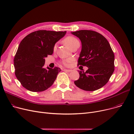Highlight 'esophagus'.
Instances as JSON below:
<instances>
[{"label":"esophagus","mask_w":134,"mask_h":134,"mask_svg":"<svg viewBox=\"0 0 134 134\" xmlns=\"http://www.w3.org/2000/svg\"><path fill=\"white\" fill-rule=\"evenodd\" d=\"M63 71H65V72H71L72 71V69H63Z\"/></svg>","instance_id":"34e87169"}]
</instances>
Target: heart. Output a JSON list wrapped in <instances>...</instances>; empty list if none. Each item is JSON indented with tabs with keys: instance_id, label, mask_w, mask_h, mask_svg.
Listing matches in <instances>:
<instances>
[{
	"instance_id": "b5f03b06",
	"label": "heart",
	"mask_w": 134,
	"mask_h": 134,
	"mask_svg": "<svg viewBox=\"0 0 134 134\" xmlns=\"http://www.w3.org/2000/svg\"><path fill=\"white\" fill-rule=\"evenodd\" d=\"M63 42H64V43L66 45H67L68 47H69L70 48H71L73 45H74L76 43V42H79V41L78 40V39L76 38L74 36H68L64 39ZM56 47H57V46H56V44H55V46H54V51L56 49ZM71 61H72V60L70 59L63 60L62 61V64L65 66H68L69 65L70 62H71Z\"/></svg>"
}]
</instances>
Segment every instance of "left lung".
Returning <instances> with one entry per match:
<instances>
[{
    "label": "left lung",
    "mask_w": 134,
    "mask_h": 134,
    "mask_svg": "<svg viewBox=\"0 0 134 134\" xmlns=\"http://www.w3.org/2000/svg\"><path fill=\"white\" fill-rule=\"evenodd\" d=\"M81 42L82 49L78 66L88 68L79 71L80 77L74 81L79 88L93 91L103 87L109 81L115 70V55L108 40L96 31L81 30L72 32Z\"/></svg>",
    "instance_id": "1"
}]
</instances>
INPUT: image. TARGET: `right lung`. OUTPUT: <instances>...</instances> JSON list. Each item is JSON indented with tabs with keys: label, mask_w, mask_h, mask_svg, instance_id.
I'll list each match as a JSON object with an SVG mask.
<instances>
[{
	"label": "right lung",
	"mask_w": 134,
	"mask_h": 134,
	"mask_svg": "<svg viewBox=\"0 0 134 134\" xmlns=\"http://www.w3.org/2000/svg\"><path fill=\"white\" fill-rule=\"evenodd\" d=\"M66 31L38 30L27 35L20 42L13 60L16 78L26 90L42 92L54 82L59 67H44L45 58L52 55L56 42Z\"/></svg>",
	"instance_id": "obj_1"
}]
</instances>
